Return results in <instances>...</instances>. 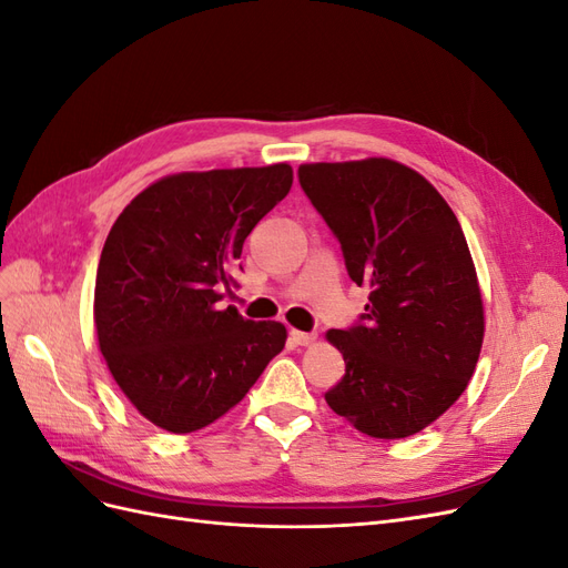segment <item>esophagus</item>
<instances>
[{
    "instance_id": "obj_1",
    "label": "esophagus",
    "mask_w": 568,
    "mask_h": 568,
    "mask_svg": "<svg viewBox=\"0 0 568 568\" xmlns=\"http://www.w3.org/2000/svg\"><path fill=\"white\" fill-rule=\"evenodd\" d=\"M288 338H291V343H296V346H311V343L315 341V334L291 329V332H288Z\"/></svg>"
}]
</instances>
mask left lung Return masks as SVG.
Here are the masks:
<instances>
[{
  "instance_id": "8db88e82",
  "label": "left lung",
  "mask_w": 568,
  "mask_h": 568,
  "mask_svg": "<svg viewBox=\"0 0 568 568\" xmlns=\"http://www.w3.org/2000/svg\"><path fill=\"white\" fill-rule=\"evenodd\" d=\"M298 182L338 239L369 303L326 334L346 359L324 393L372 438H407L467 388L484 343V303L453 209L415 170L388 159L311 163Z\"/></svg>"
}]
</instances>
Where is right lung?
<instances>
[{"mask_svg":"<svg viewBox=\"0 0 568 568\" xmlns=\"http://www.w3.org/2000/svg\"><path fill=\"white\" fill-rule=\"evenodd\" d=\"M294 182L286 163L159 180L118 215L94 286L99 348L130 403L173 434L225 415L282 353L280 322L225 311L251 230Z\"/></svg>","mask_w":568,"mask_h":568,"instance_id":"right-lung-1","label":"right lung"}]
</instances>
